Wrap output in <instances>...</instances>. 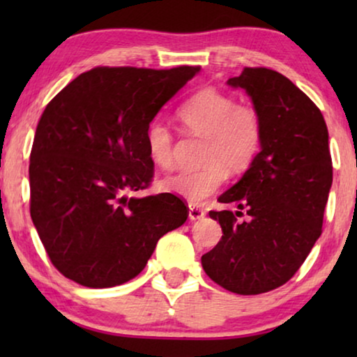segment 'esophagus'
<instances>
[{
    "label": "esophagus",
    "instance_id": "1",
    "mask_svg": "<svg viewBox=\"0 0 357 357\" xmlns=\"http://www.w3.org/2000/svg\"><path fill=\"white\" fill-rule=\"evenodd\" d=\"M204 214H206V213H204L202 208H198L197 204H192V203L188 204V218L192 219V221H198V219H203Z\"/></svg>",
    "mask_w": 357,
    "mask_h": 357
}]
</instances>
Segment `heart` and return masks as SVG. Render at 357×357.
<instances>
[{"instance_id":"b5f03b06","label":"heart","mask_w":357,"mask_h":357,"mask_svg":"<svg viewBox=\"0 0 357 357\" xmlns=\"http://www.w3.org/2000/svg\"><path fill=\"white\" fill-rule=\"evenodd\" d=\"M177 116L188 133L204 138L202 162L206 165L170 175L162 190L198 204L221 187L226 172L238 175L250 167L261 146V120L253 107L236 104L232 97L214 89L193 94L180 105ZM146 146L155 165L172 167V135L167 126L151 123Z\"/></svg>"}]
</instances>
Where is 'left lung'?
Returning a JSON list of instances; mask_svg holds the SVG:
<instances>
[{
  "instance_id": "left-lung-1",
  "label": "left lung",
  "mask_w": 357,
  "mask_h": 357,
  "mask_svg": "<svg viewBox=\"0 0 357 357\" xmlns=\"http://www.w3.org/2000/svg\"><path fill=\"white\" fill-rule=\"evenodd\" d=\"M227 84L252 99L261 146L242 178L218 198L238 211H209L224 236L202 265L224 289L252 296L282 286L305 261L321 234L333 165L324 115L286 76L243 68ZM242 208L249 219L238 223Z\"/></svg>"
}]
</instances>
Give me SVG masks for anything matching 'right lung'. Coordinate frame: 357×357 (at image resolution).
I'll return each mask as SVG.
<instances>
[{
  "instance_id": "add662e5",
  "label": "right lung",
  "mask_w": 357,
  "mask_h": 357,
  "mask_svg": "<svg viewBox=\"0 0 357 357\" xmlns=\"http://www.w3.org/2000/svg\"><path fill=\"white\" fill-rule=\"evenodd\" d=\"M199 70L99 66L43 110L29 165L31 218L68 280L94 289L123 284L144 270L159 238L187 221L172 193H128L153 178L149 123Z\"/></svg>"
}]
</instances>
